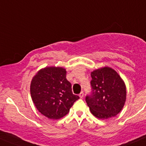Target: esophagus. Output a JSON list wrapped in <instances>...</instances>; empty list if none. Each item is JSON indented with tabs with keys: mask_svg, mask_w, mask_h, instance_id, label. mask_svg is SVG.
Wrapping results in <instances>:
<instances>
[{
	"mask_svg": "<svg viewBox=\"0 0 146 146\" xmlns=\"http://www.w3.org/2000/svg\"><path fill=\"white\" fill-rule=\"evenodd\" d=\"M79 96H80V98H83V97H84V92H81L80 95H79Z\"/></svg>",
	"mask_w": 146,
	"mask_h": 146,
	"instance_id": "esophagus-1",
	"label": "esophagus"
}]
</instances>
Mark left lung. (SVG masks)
Listing matches in <instances>:
<instances>
[{
  "label": "left lung",
  "instance_id": "8db88e82",
  "mask_svg": "<svg viewBox=\"0 0 146 146\" xmlns=\"http://www.w3.org/2000/svg\"><path fill=\"white\" fill-rule=\"evenodd\" d=\"M91 92L85 101L93 115L108 119L119 113L124 106L126 88L115 71L104 67L91 73Z\"/></svg>",
  "mask_w": 146,
  "mask_h": 146
}]
</instances>
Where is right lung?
I'll return each mask as SVG.
<instances>
[{
	"mask_svg": "<svg viewBox=\"0 0 146 146\" xmlns=\"http://www.w3.org/2000/svg\"><path fill=\"white\" fill-rule=\"evenodd\" d=\"M62 67H46L34 76L31 95L37 110L49 119H59L69 112L80 98L72 91V84Z\"/></svg>",
	"mask_w": 146,
	"mask_h": 146,
	"instance_id": "add662e5",
	"label": "right lung"
}]
</instances>
